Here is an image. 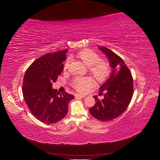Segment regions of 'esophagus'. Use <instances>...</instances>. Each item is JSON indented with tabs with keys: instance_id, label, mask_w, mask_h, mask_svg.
<instances>
[{
	"instance_id": "esophagus-1",
	"label": "esophagus",
	"mask_w": 160,
	"mask_h": 160,
	"mask_svg": "<svg viewBox=\"0 0 160 160\" xmlns=\"http://www.w3.org/2000/svg\"><path fill=\"white\" fill-rule=\"evenodd\" d=\"M75 98H85V95H81V94H78V93H76L75 94Z\"/></svg>"
}]
</instances>
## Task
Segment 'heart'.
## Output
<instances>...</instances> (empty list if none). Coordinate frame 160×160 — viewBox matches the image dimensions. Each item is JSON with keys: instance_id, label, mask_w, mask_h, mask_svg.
Returning <instances> with one entry per match:
<instances>
[{"instance_id": "1", "label": "heart", "mask_w": 160, "mask_h": 160, "mask_svg": "<svg viewBox=\"0 0 160 160\" xmlns=\"http://www.w3.org/2000/svg\"><path fill=\"white\" fill-rule=\"evenodd\" d=\"M77 57L89 67V73L98 83H103L109 79L111 75L109 64L106 61H100V57L94 51L88 49H83L77 53ZM69 62V60L65 61L63 66L64 70L68 68ZM93 84V80L90 77H76L71 83L72 88L81 93L88 91Z\"/></svg>"}]
</instances>
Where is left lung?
I'll return each instance as SVG.
<instances>
[{"label": "left lung", "mask_w": 160, "mask_h": 160, "mask_svg": "<svg viewBox=\"0 0 160 160\" xmlns=\"http://www.w3.org/2000/svg\"><path fill=\"white\" fill-rule=\"evenodd\" d=\"M108 58L112 68L109 78L99 88V93L105 91L104 98L99 100L95 95L96 103L89 112L93 117L103 122L118 118L126 110L133 93V77L123 60L103 46L99 47Z\"/></svg>", "instance_id": "left-lung-1"}]
</instances>
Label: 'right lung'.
<instances>
[{"label": "right lung", "mask_w": 160, "mask_h": 160, "mask_svg": "<svg viewBox=\"0 0 160 160\" xmlns=\"http://www.w3.org/2000/svg\"><path fill=\"white\" fill-rule=\"evenodd\" d=\"M67 49L49 52L34 61L23 79L22 94L28 109L40 122L52 124L63 119L74 96L52 88L61 72Z\"/></svg>", "instance_id": "add662e5"}]
</instances>
